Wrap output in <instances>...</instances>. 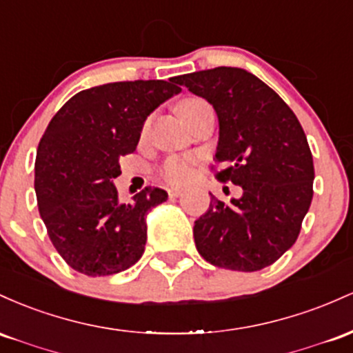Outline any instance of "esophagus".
<instances>
[{"label":"esophagus","instance_id":"34e87169","mask_svg":"<svg viewBox=\"0 0 353 353\" xmlns=\"http://www.w3.org/2000/svg\"><path fill=\"white\" fill-rule=\"evenodd\" d=\"M180 195H183V190H181V188H170L168 190V196L170 198H178Z\"/></svg>","mask_w":353,"mask_h":353}]
</instances>
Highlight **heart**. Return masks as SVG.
<instances>
[{
	"mask_svg": "<svg viewBox=\"0 0 353 353\" xmlns=\"http://www.w3.org/2000/svg\"><path fill=\"white\" fill-rule=\"evenodd\" d=\"M198 101H203V100H200V98H185V100L178 101L176 113L183 112L185 108L195 105ZM146 125H148V121H146L145 126ZM195 166H196V161L193 160L192 157H170L166 158L160 166V176L172 185H181L192 178L193 172H195Z\"/></svg>",
	"mask_w": 353,
	"mask_h": 353,
	"instance_id": "b5f03b06",
	"label": "heart"
}]
</instances>
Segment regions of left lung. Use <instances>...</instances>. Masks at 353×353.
<instances>
[{"label": "left lung", "mask_w": 353, "mask_h": 353, "mask_svg": "<svg viewBox=\"0 0 353 353\" xmlns=\"http://www.w3.org/2000/svg\"><path fill=\"white\" fill-rule=\"evenodd\" d=\"M212 103L220 140L215 178L243 188L230 203L212 195L195 221L196 250L208 263L256 272L299 239L314 196V160L295 113L270 86L241 68L219 66L176 78Z\"/></svg>", "instance_id": "obj_1"}]
</instances>
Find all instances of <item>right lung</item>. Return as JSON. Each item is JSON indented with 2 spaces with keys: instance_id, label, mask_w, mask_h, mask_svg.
Instances as JSON below:
<instances>
[{
  "instance_id": "obj_1",
  "label": "right lung",
  "mask_w": 353,
  "mask_h": 353,
  "mask_svg": "<svg viewBox=\"0 0 353 353\" xmlns=\"http://www.w3.org/2000/svg\"><path fill=\"white\" fill-rule=\"evenodd\" d=\"M180 91L173 78L108 83L77 93L51 118L38 145L34 190L51 243L73 270L113 275L143 255L145 216L168 193L148 187L121 203L113 178L146 117Z\"/></svg>"
}]
</instances>
